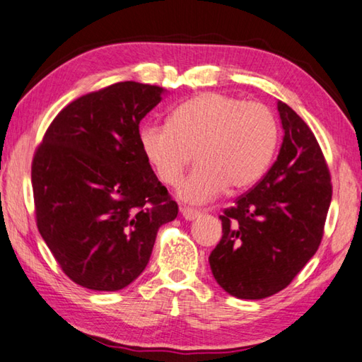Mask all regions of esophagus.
Returning <instances> with one entry per match:
<instances>
[{"label":"esophagus","mask_w":362,"mask_h":362,"mask_svg":"<svg viewBox=\"0 0 362 362\" xmlns=\"http://www.w3.org/2000/svg\"><path fill=\"white\" fill-rule=\"evenodd\" d=\"M180 214H182V216H183V218H185V220H194L196 216L201 215L199 210L192 209V207H182V209H180Z\"/></svg>","instance_id":"obj_1"}]
</instances>
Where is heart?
I'll list each match as a JSON object with an SVG mask.
<instances>
[{
  "label": "heart",
  "instance_id": "heart-1",
  "mask_svg": "<svg viewBox=\"0 0 362 362\" xmlns=\"http://www.w3.org/2000/svg\"><path fill=\"white\" fill-rule=\"evenodd\" d=\"M142 153L164 185H175L196 150L199 166L180 182L177 193L202 204L225 192L258 182L279 144V124L261 103H245L216 91L193 96L177 106L169 123L139 131Z\"/></svg>",
  "mask_w": 362,
  "mask_h": 362
}]
</instances>
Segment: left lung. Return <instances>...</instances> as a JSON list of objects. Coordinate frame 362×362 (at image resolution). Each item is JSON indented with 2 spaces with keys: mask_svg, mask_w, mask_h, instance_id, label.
<instances>
[{
  "mask_svg": "<svg viewBox=\"0 0 362 362\" xmlns=\"http://www.w3.org/2000/svg\"><path fill=\"white\" fill-rule=\"evenodd\" d=\"M277 109L285 131L277 160L223 210V235L209 256L216 284L239 299H264L291 284L317 253L332 198L317 137L288 104Z\"/></svg>",
  "mask_w": 362,
  "mask_h": 362,
  "instance_id": "left-lung-1",
  "label": "left lung"
}]
</instances>
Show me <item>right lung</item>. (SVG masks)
I'll list each match as a JSON object with an SVG mask.
<instances>
[{"label": "right lung", "mask_w": 362, "mask_h": 362, "mask_svg": "<svg viewBox=\"0 0 362 362\" xmlns=\"http://www.w3.org/2000/svg\"><path fill=\"white\" fill-rule=\"evenodd\" d=\"M164 88L117 82L77 98L45 131L31 163L39 233L83 288L117 291L146 269L179 206L142 153L139 123Z\"/></svg>", "instance_id": "1"}]
</instances>
